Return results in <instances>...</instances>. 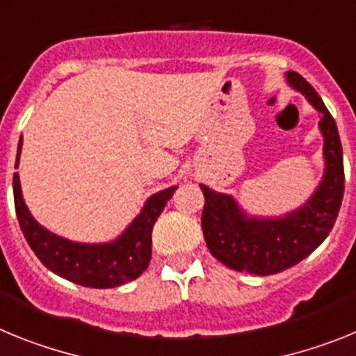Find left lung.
I'll use <instances>...</instances> for the list:
<instances>
[{"mask_svg": "<svg viewBox=\"0 0 356 356\" xmlns=\"http://www.w3.org/2000/svg\"><path fill=\"white\" fill-rule=\"evenodd\" d=\"M286 84L301 92L319 113L324 170L319 184L301 206L283 215H252L236 197L200 184L204 193L202 231L208 249L225 267L270 276L298 265L326 240L344 195V161L335 120L314 88L296 71Z\"/></svg>", "mask_w": 356, "mask_h": 356, "instance_id": "left-lung-1", "label": "left lung"}]
</instances>
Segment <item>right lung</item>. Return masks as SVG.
I'll use <instances>...</instances> for the list:
<instances>
[{
	"label": "right lung",
	"instance_id": "1",
	"mask_svg": "<svg viewBox=\"0 0 356 356\" xmlns=\"http://www.w3.org/2000/svg\"><path fill=\"white\" fill-rule=\"evenodd\" d=\"M23 136L17 145L15 168L19 166ZM14 202L21 231L46 268L89 289H113L136 280L152 258V229L157 216L172 199L177 184L156 191L145 200L141 211L125 229L109 242H75L51 233L33 218L24 202L19 174H14Z\"/></svg>",
	"mask_w": 356,
	"mask_h": 356
}]
</instances>
